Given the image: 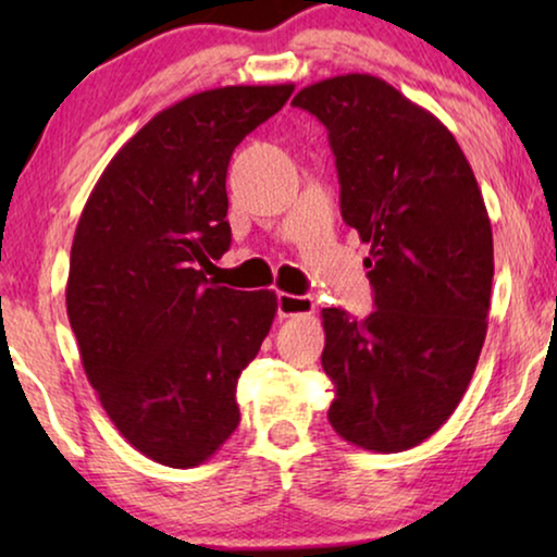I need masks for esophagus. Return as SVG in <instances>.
I'll return each mask as SVG.
<instances>
[{"label": "esophagus", "mask_w": 557, "mask_h": 557, "mask_svg": "<svg viewBox=\"0 0 557 557\" xmlns=\"http://www.w3.org/2000/svg\"><path fill=\"white\" fill-rule=\"evenodd\" d=\"M278 317H307L314 311V299L311 296H296V294H278Z\"/></svg>", "instance_id": "1"}]
</instances>
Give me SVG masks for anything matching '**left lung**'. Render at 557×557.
<instances>
[{"mask_svg":"<svg viewBox=\"0 0 557 557\" xmlns=\"http://www.w3.org/2000/svg\"><path fill=\"white\" fill-rule=\"evenodd\" d=\"M292 106L326 126L342 218L370 243L375 311L322 309L326 416L349 444L406 451L448 421L482 352L494 276L482 189L454 134L375 75L319 81Z\"/></svg>","mask_w":557,"mask_h":557,"instance_id":"1","label":"left lung"}]
</instances>
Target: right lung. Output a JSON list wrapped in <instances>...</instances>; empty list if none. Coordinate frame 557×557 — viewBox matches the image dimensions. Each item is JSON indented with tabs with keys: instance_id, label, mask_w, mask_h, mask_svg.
<instances>
[{
	"instance_id": "obj_1",
	"label": "right lung",
	"mask_w": 557,
	"mask_h": 557,
	"mask_svg": "<svg viewBox=\"0 0 557 557\" xmlns=\"http://www.w3.org/2000/svg\"><path fill=\"white\" fill-rule=\"evenodd\" d=\"M292 94V83L225 86L157 113L75 227L65 304L83 370L121 436L164 467L208 461L238 429L235 387L276 294L215 286L205 269L231 248L233 151Z\"/></svg>"
}]
</instances>
